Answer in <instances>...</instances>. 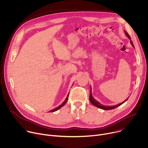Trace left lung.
Returning a JSON list of instances; mask_svg holds the SVG:
<instances>
[{"instance_id":"1","label":"left lung","mask_w":148,"mask_h":148,"mask_svg":"<svg viewBox=\"0 0 148 148\" xmlns=\"http://www.w3.org/2000/svg\"><path fill=\"white\" fill-rule=\"evenodd\" d=\"M124 32H125V35H126V36L128 37V38L130 40V43H131V44L132 46L135 48L134 45V44H133L132 41L131 40L130 36H129V34H128V33H127L126 31H125ZM128 99H127L124 101H123V102H122V103H120V104H116V105H115V106H104V105L101 104V103H100L99 102H98L97 100H96L94 99V97H93L92 94V87H91V86H90V97H89L90 101L91 102V103H92L93 106H96V107H98V108H101V109H103V110H109L114 109V108H116L117 107H119V106H121V105L123 104L124 103H125V102L128 100Z\"/></svg>"}]
</instances>
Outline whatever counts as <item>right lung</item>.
Wrapping results in <instances>:
<instances>
[{
	"label": "right lung",
	"mask_w": 148,
	"mask_h": 148,
	"mask_svg": "<svg viewBox=\"0 0 148 148\" xmlns=\"http://www.w3.org/2000/svg\"><path fill=\"white\" fill-rule=\"evenodd\" d=\"M69 93H68V96H67V97H66V99H65V100L62 103V104H61V105H60V106H59L58 107H57L56 108H54V109H53V110H50L49 112H55V111H57V110H58L59 109H60L62 107H63L66 103V102H67V101H68V97H69Z\"/></svg>",
	"instance_id": "add662e5"
}]
</instances>
